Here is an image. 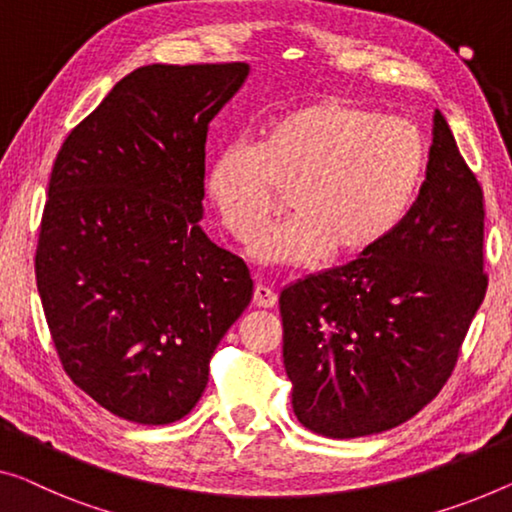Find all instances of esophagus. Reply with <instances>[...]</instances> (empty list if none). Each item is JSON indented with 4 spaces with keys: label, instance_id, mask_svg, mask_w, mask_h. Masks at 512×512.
I'll return each mask as SVG.
<instances>
[{
    "label": "esophagus",
    "instance_id": "obj_1",
    "mask_svg": "<svg viewBox=\"0 0 512 512\" xmlns=\"http://www.w3.org/2000/svg\"><path fill=\"white\" fill-rule=\"evenodd\" d=\"M253 303L257 305V308H273V305L278 303V296H276V292H271L269 287L257 285L255 294H253Z\"/></svg>",
    "mask_w": 512,
    "mask_h": 512
}]
</instances>
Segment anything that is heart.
<instances>
[{
	"label": "heart",
	"mask_w": 512,
	"mask_h": 512,
	"mask_svg": "<svg viewBox=\"0 0 512 512\" xmlns=\"http://www.w3.org/2000/svg\"><path fill=\"white\" fill-rule=\"evenodd\" d=\"M425 163L414 124L322 98L273 119L255 147L236 142L213 156L204 190L218 223L241 243L262 230L285 193L292 216L259 234L250 255L312 266L326 255H368L386 241L414 204Z\"/></svg>",
	"instance_id": "obj_1"
}]
</instances>
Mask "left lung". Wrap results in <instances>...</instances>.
I'll return each instance as SVG.
<instances>
[{
  "label": "left lung",
  "mask_w": 512,
  "mask_h": 512,
  "mask_svg": "<svg viewBox=\"0 0 512 512\" xmlns=\"http://www.w3.org/2000/svg\"><path fill=\"white\" fill-rule=\"evenodd\" d=\"M483 227V190L437 110L425 181L398 230L282 289V358L303 427L368 437L437 398L485 299Z\"/></svg>",
  "instance_id": "8db88e82"
}]
</instances>
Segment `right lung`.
I'll use <instances>...</instances> for the list:
<instances>
[{
    "label": "right lung",
    "instance_id": "obj_1",
    "mask_svg": "<svg viewBox=\"0 0 512 512\" xmlns=\"http://www.w3.org/2000/svg\"><path fill=\"white\" fill-rule=\"evenodd\" d=\"M248 64H151L119 80L52 165L36 287L66 375L110 414L179 421L253 299L248 266L202 232L211 119Z\"/></svg>",
    "mask_w": 512,
    "mask_h": 512
}]
</instances>
